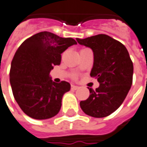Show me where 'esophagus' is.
I'll use <instances>...</instances> for the list:
<instances>
[{"instance_id":"esophagus-1","label":"esophagus","mask_w":147,"mask_h":147,"mask_svg":"<svg viewBox=\"0 0 147 147\" xmlns=\"http://www.w3.org/2000/svg\"><path fill=\"white\" fill-rule=\"evenodd\" d=\"M78 88H79V87H78V86H74V85L71 86V89L74 90H78Z\"/></svg>"}]
</instances>
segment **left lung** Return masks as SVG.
I'll return each instance as SVG.
<instances>
[{
  "instance_id": "8db88e82",
  "label": "left lung",
  "mask_w": 147,
  "mask_h": 147,
  "mask_svg": "<svg viewBox=\"0 0 147 147\" xmlns=\"http://www.w3.org/2000/svg\"><path fill=\"white\" fill-rule=\"evenodd\" d=\"M77 41L92 49L94 64L90 77L99 82L95 90L88 87L90 96L81 101V108L90 117H108L121 105L132 86L134 65L129 54L125 45L107 34Z\"/></svg>"
}]
</instances>
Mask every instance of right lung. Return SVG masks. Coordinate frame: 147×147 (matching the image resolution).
Returning <instances> with one entry per match:
<instances>
[{
	"label": "right lung",
	"mask_w": 147,
	"mask_h": 147,
	"mask_svg": "<svg viewBox=\"0 0 147 147\" xmlns=\"http://www.w3.org/2000/svg\"><path fill=\"white\" fill-rule=\"evenodd\" d=\"M77 42L42 31L21 44L11 62L9 81L13 97L23 113L36 120L56 116L61 108L64 94L70 84L54 82L49 75L59 65L61 54Z\"/></svg>",
	"instance_id": "right-lung-1"
}]
</instances>
